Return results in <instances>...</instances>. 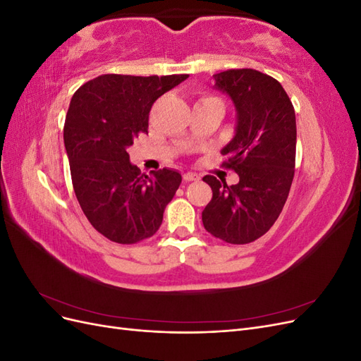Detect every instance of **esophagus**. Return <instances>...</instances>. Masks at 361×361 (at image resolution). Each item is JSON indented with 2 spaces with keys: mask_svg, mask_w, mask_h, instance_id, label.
I'll return each mask as SVG.
<instances>
[{
  "mask_svg": "<svg viewBox=\"0 0 361 361\" xmlns=\"http://www.w3.org/2000/svg\"><path fill=\"white\" fill-rule=\"evenodd\" d=\"M183 179L187 180V182H192V180H199V179H200V176H199V174H195V173L188 171V173H185V174H183Z\"/></svg>",
  "mask_w": 361,
  "mask_h": 361,
  "instance_id": "34e87169",
  "label": "esophagus"
}]
</instances>
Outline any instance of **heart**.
Instances as JSON below:
<instances>
[{"mask_svg":"<svg viewBox=\"0 0 361 361\" xmlns=\"http://www.w3.org/2000/svg\"><path fill=\"white\" fill-rule=\"evenodd\" d=\"M209 99H212V97H209Z\"/></svg>","mask_w":361,"mask_h":361,"instance_id":"heart-1","label":"heart"}]
</instances>
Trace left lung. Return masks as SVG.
Returning a JSON list of instances; mask_svg holds the SVG:
<instances>
[{
    "mask_svg": "<svg viewBox=\"0 0 361 361\" xmlns=\"http://www.w3.org/2000/svg\"><path fill=\"white\" fill-rule=\"evenodd\" d=\"M215 90L235 105V135L221 149L224 166L238 173L228 185L203 178L212 200L202 212L207 232L228 244H248L265 235L286 203L293 179L297 122L281 84L255 69L214 75Z\"/></svg>",
    "mask_w": 361,
    "mask_h": 361,
    "instance_id": "obj_1",
    "label": "left lung"
}]
</instances>
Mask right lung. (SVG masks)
<instances>
[{"label":"right lung","mask_w":361,"mask_h":361,"mask_svg":"<svg viewBox=\"0 0 361 361\" xmlns=\"http://www.w3.org/2000/svg\"><path fill=\"white\" fill-rule=\"evenodd\" d=\"M188 75H101L75 92L64 123V147L76 199L105 238L135 244L158 232L182 182L173 169L141 173L128 147L147 133L154 102Z\"/></svg>","instance_id":"add662e5"}]
</instances>
